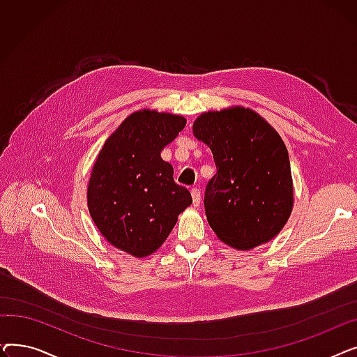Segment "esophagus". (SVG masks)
<instances>
[{
	"label": "esophagus",
	"mask_w": 357,
	"mask_h": 357,
	"mask_svg": "<svg viewBox=\"0 0 357 357\" xmlns=\"http://www.w3.org/2000/svg\"><path fill=\"white\" fill-rule=\"evenodd\" d=\"M191 195H192L194 205H195V207H198L199 202H201V191H199V188H192L191 190Z\"/></svg>",
	"instance_id": "1"
}]
</instances>
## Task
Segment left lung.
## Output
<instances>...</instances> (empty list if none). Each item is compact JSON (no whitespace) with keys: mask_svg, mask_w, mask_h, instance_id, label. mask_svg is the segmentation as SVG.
<instances>
[{"mask_svg":"<svg viewBox=\"0 0 357 357\" xmlns=\"http://www.w3.org/2000/svg\"><path fill=\"white\" fill-rule=\"evenodd\" d=\"M217 166L204 195L205 215L226 245L249 250L273 238L288 221L294 190L285 143L249 108L210 111L194 123Z\"/></svg>","mask_w":357,"mask_h":357,"instance_id":"1","label":"left lung"}]
</instances>
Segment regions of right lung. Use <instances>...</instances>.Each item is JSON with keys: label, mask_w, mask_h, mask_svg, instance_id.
Segmentation results:
<instances>
[{"label": "right lung", "mask_w": 357, "mask_h": 357, "mask_svg": "<svg viewBox=\"0 0 357 357\" xmlns=\"http://www.w3.org/2000/svg\"><path fill=\"white\" fill-rule=\"evenodd\" d=\"M186 120L158 111H137L112 133L92 167L88 208L112 246L136 257L158 250L192 204L174 167L160 158Z\"/></svg>", "instance_id": "right-lung-1"}]
</instances>
